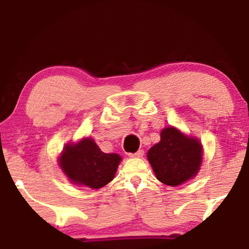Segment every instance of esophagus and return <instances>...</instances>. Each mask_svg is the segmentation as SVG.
<instances>
[{"instance_id":"obj_1","label":"esophagus","mask_w":249,"mask_h":249,"mask_svg":"<svg viewBox=\"0 0 249 249\" xmlns=\"http://www.w3.org/2000/svg\"><path fill=\"white\" fill-rule=\"evenodd\" d=\"M128 156H130L131 158H142V157L144 156V151L139 150V151H137L136 153H130Z\"/></svg>"}]
</instances>
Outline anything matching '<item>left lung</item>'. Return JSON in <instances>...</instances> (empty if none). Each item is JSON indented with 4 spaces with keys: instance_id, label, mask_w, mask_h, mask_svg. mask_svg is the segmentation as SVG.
Here are the masks:
<instances>
[{
    "instance_id": "left-lung-1",
    "label": "left lung",
    "mask_w": 249,
    "mask_h": 249,
    "mask_svg": "<svg viewBox=\"0 0 249 249\" xmlns=\"http://www.w3.org/2000/svg\"><path fill=\"white\" fill-rule=\"evenodd\" d=\"M201 156L199 141L184 136L174 127L164 128L160 142L147 152L157 179L168 186H177L193 178L199 171Z\"/></svg>"
}]
</instances>
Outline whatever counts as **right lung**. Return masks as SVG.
<instances>
[{"mask_svg": "<svg viewBox=\"0 0 249 249\" xmlns=\"http://www.w3.org/2000/svg\"><path fill=\"white\" fill-rule=\"evenodd\" d=\"M121 160L118 154L104 153L92 139L85 138L65 146L59 165L75 184L101 188L113 179Z\"/></svg>", "mask_w": 249, "mask_h": 249, "instance_id": "obj_1", "label": "right lung"}]
</instances>
